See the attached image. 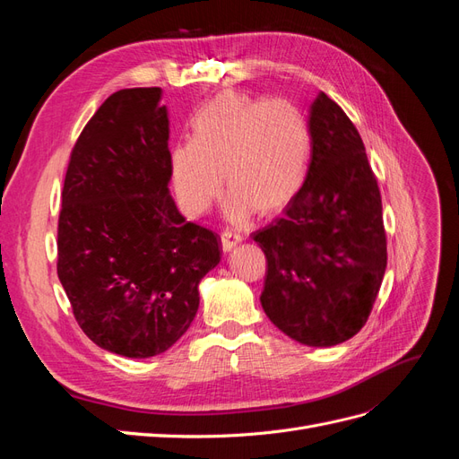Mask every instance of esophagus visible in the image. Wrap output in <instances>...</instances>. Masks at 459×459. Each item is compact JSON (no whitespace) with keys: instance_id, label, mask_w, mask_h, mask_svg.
<instances>
[{"instance_id":"34e87169","label":"esophagus","mask_w":459,"mask_h":459,"mask_svg":"<svg viewBox=\"0 0 459 459\" xmlns=\"http://www.w3.org/2000/svg\"><path fill=\"white\" fill-rule=\"evenodd\" d=\"M241 241H243V235L239 233H233L230 230L221 233V248H224V251H231V248L238 247Z\"/></svg>"}]
</instances>
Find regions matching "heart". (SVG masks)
<instances>
[{"label":"heart","mask_w":459,"mask_h":459,"mask_svg":"<svg viewBox=\"0 0 459 459\" xmlns=\"http://www.w3.org/2000/svg\"><path fill=\"white\" fill-rule=\"evenodd\" d=\"M312 134L302 110L285 100L224 91L191 118L189 142L170 152L174 193L191 216L204 214L221 189L226 212L243 221L256 208L281 211L307 184Z\"/></svg>","instance_id":"heart-1"}]
</instances>
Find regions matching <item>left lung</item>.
Segmentation results:
<instances>
[{
    "label": "left lung",
    "mask_w": 459,
    "mask_h": 459,
    "mask_svg": "<svg viewBox=\"0 0 459 459\" xmlns=\"http://www.w3.org/2000/svg\"><path fill=\"white\" fill-rule=\"evenodd\" d=\"M308 126L307 184L253 239L268 260L264 312L287 337L324 349L366 325L386 268V238L377 179L351 118L322 91Z\"/></svg>",
    "instance_id": "left-lung-1"
}]
</instances>
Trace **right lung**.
Here are the masks:
<instances>
[{"mask_svg":"<svg viewBox=\"0 0 459 459\" xmlns=\"http://www.w3.org/2000/svg\"><path fill=\"white\" fill-rule=\"evenodd\" d=\"M160 88L113 93L82 130L65 176L57 275L82 331L118 356L162 354L189 329L218 235L170 195Z\"/></svg>","mask_w":459,"mask_h":459,"instance_id":"obj_1","label":"right lung"}]
</instances>
